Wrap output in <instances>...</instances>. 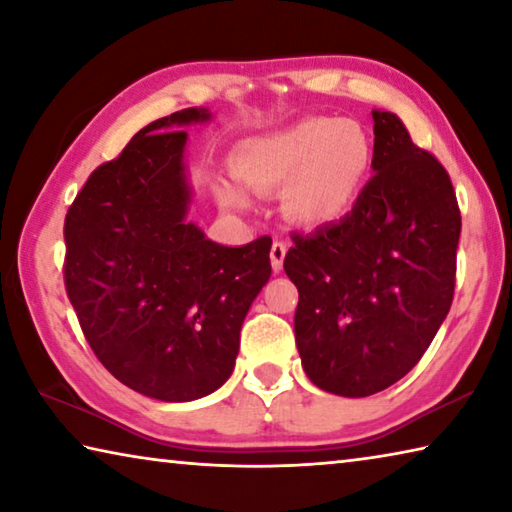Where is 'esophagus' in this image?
Returning <instances> with one entry per match:
<instances>
[{
    "instance_id": "34e87169",
    "label": "esophagus",
    "mask_w": 512,
    "mask_h": 512,
    "mask_svg": "<svg viewBox=\"0 0 512 512\" xmlns=\"http://www.w3.org/2000/svg\"><path fill=\"white\" fill-rule=\"evenodd\" d=\"M284 255H287V244H284V241H273V246H271V266H273L275 273L282 271Z\"/></svg>"
}]
</instances>
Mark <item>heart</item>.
Segmentation results:
<instances>
[{"label": "heart", "mask_w": 512, "mask_h": 512, "mask_svg": "<svg viewBox=\"0 0 512 512\" xmlns=\"http://www.w3.org/2000/svg\"><path fill=\"white\" fill-rule=\"evenodd\" d=\"M375 146L354 119L314 117L282 131L248 137L232 164L237 178L255 194L282 192V210L300 225H325L350 210L366 187ZM225 207H246L235 183L216 189Z\"/></svg>", "instance_id": "1"}]
</instances>
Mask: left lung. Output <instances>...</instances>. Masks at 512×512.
Returning a JSON list of instances; mask_svg holds the SVG:
<instances>
[{"mask_svg":"<svg viewBox=\"0 0 512 512\" xmlns=\"http://www.w3.org/2000/svg\"><path fill=\"white\" fill-rule=\"evenodd\" d=\"M372 176L339 223L293 232L296 345L327 393L368 397L400 381L454 300L461 210L445 171L393 112H372Z\"/></svg>","mask_w":512,"mask_h":512,"instance_id":"1","label":"left lung"}]
</instances>
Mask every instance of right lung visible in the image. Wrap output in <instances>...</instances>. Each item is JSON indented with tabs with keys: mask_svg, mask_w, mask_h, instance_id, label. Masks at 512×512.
Masks as SVG:
<instances>
[{
	"mask_svg": "<svg viewBox=\"0 0 512 512\" xmlns=\"http://www.w3.org/2000/svg\"><path fill=\"white\" fill-rule=\"evenodd\" d=\"M205 119L187 108L151 121L90 173L65 216V289L85 339L112 377L162 402L198 400L230 377L241 323L271 277L268 237L228 248L185 221L180 126Z\"/></svg>",
	"mask_w": 512,
	"mask_h": 512,
	"instance_id": "add662e5",
	"label": "right lung"
}]
</instances>
